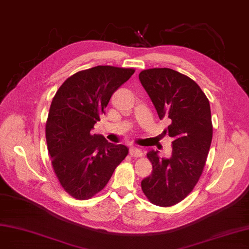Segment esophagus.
<instances>
[{
    "mask_svg": "<svg viewBox=\"0 0 249 249\" xmlns=\"http://www.w3.org/2000/svg\"><path fill=\"white\" fill-rule=\"evenodd\" d=\"M129 154L131 156H133V158H140V156H142V154H143V153H142L141 149H139L137 147H131L129 149Z\"/></svg>",
    "mask_w": 249,
    "mask_h": 249,
    "instance_id": "obj_1",
    "label": "esophagus"
}]
</instances>
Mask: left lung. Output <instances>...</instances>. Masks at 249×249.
Wrapping results in <instances>:
<instances>
[{
	"instance_id": "8db88e82",
	"label": "left lung",
	"mask_w": 249,
	"mask_h": 249,
	"mask_svg": "<svg viewBox=\"0 0 249 249\" xmlns=\"http://www.w3.org/2000/svg\"><path fill=\"white\" fill-rule=\"evenodd\" d=\"M139 78L160 119L171 120L165 131L173 138L169 159H160L154 150L147 153L153 170L142 180V190L151 203L172 207L193 191L202 174L213 138L210 102L194 80L172 69L144 70Z\"/></svg>"
}]
</instances>
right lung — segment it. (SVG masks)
<instances>
[{
    "instance_id": "obj_1",
    "label": "right lung",
    "mask_w": 249,
    "mask_h": 249,
    "mask_svg": "<svg viewBox=\"0 0 249 249\" xmlns=\"http://www.w3.org/2000/svg\"><path fill=\"white\" fill-rule=\"evenodd\" d=\"M133 69L98 66L69 77L56 91L46 123L54 173L69 195L89 199L104 189L128 149L91 134L112 94Z\"/></svg>"
}]
</instances>
